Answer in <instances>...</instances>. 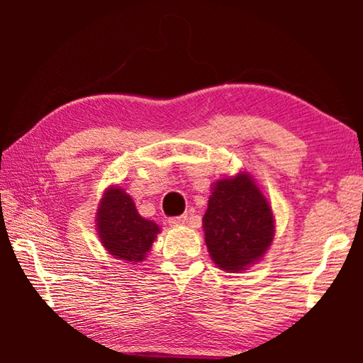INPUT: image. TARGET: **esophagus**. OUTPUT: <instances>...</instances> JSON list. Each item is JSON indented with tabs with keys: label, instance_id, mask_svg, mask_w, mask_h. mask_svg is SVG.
Listing matches in <instances>:
<instances>
[{
	"label": "esophagus",
	"instance_id": "1",
	"mask_svg": "<svg viewBox=\"0 0 363 363\" xmlns=\"http://www.w3.org/2000/svg\"><path fill=\"white\" fill-rule=\"evenodd\" d=\"M186 220H187L186 214H181V216L171 218V219H169V224H171V225H182V224H186Z\"/></svg>",
	"mask_w": 363,
	"mask_h": 363
}]
</instances>
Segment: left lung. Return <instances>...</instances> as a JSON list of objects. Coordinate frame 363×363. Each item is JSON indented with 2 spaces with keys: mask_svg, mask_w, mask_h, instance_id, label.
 I'll return each mask as SVG.
<instances>
[{
  "mask_svg": "<svg viewBox=\"0 0 363 363\" xmlns=\"http://www.w3.org/2000/svg\"><path fill=\"white\" fill-rule=\"evenodd\" d=\"M203 230L211 259L229 272L245 270L266 253L274 238V216L250 174L214 184Z\"/></svg>",
  "mask_w": 363,
  "mask_h": 363,
  "instance_id": "1",
  "label": "left lung"
}]
</instances>
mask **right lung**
I'll return each mask as SVG.
<instances>
[{
	"instance_id": "add662e5",
	"label": "right lung",
	"mask_w": 363,
	"mask_h": 363,
	"mask_svg": "<svg viewBox=\"0 0 363 363\" xmlns=\"http://www.w3.org/2000/svg\"><path fill=\"white\" fill-rule=\"evenodd\" d=\"M97 232L110 255L139 262L157 238L160 227L139 216L130 195L120 187L104 194L97 211Z\"/></svg>"
}]
</instances>
